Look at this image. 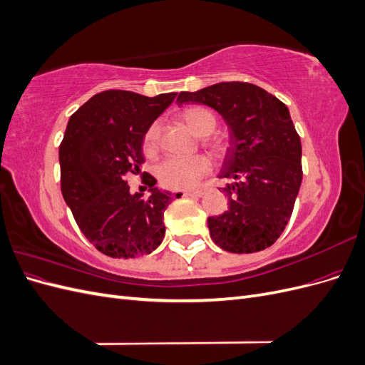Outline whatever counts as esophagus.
Instances as JSON below:
<instances>
[{
    "label": "esophagus",
    "instance_id": "obj_1",
    "mask_svg": "<svg viewBox=\"0 0 365 365\" xmlns=\"http://www.w3.org/2000/svg\"><path fill=\"white\" fill-rule=\"evenodd\" d=\"M204 193H205V190L197 189V190H192V192H185L184 195H185V196H196V197H201Z\"/></svg>",
    "mask_w": 365,
    "mask_h": 365
}]
</instances>
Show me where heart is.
I'll list each match as a JSON object with an SVG mask.
<instances>
[{
  "label": "heart",
  "mask_w": 365,
  "mask_h": 365,
  "mask_svg": "<svg viewBox=\"0 0 365 365\" xmlns=\"http://www.w3.org/2000/svg\"><path fill=\"white\" fill-rule=\"evenodd\" d=\"M181 120L196 137H208L217 125L215 114L202 106H192L185 109L181 114ZM158 140L160 126L153 123L148 128L145 137H143V152L146 153V157L157 155ZM204 145L217 157L225 152V143L222 140H207ZM208 170L210 161L202 155H196L187 160L168 158L158 164L157 178L161 185L168 187V189L180 190L189 189V187L195 185Z\"/></svg>",
  "instance_id": "obj_1"
}]
</instances>
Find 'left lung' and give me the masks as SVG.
Segmentation results:
<instances>
[{
    "instance_id": "1",
    "label": "left lung",
    "mask_w": 365,
    "mask_h": 365,
    "mask_svg": "<svg viewBox=\"0 0 365 365\" xmlns=\"http://www.w3.org/2000/svg\"><path fill=\"white\" fill-rule=\"evenodd\" d=\"M176 103L213 108L230 130L219 178L228 180V210L208 217L213 242L236 254L257 252L280 237L300 190L302 141L289 109L263 88L220 82L180 93Z\"/></svg>"
}]
</instances>
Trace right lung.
Wrapping results in <instances>:
<instances>
[{
	"mask_svg": "<svg viewBox=\"0 0 365 365\" xmlns=\"http://www.w3.org/2000/svg\"><path fill=\"white\" fill-rule=\"evenodd\" d=\"M175 97L109 90L93 96L68 120L59 146L62 196L85 237L109 257L150 254L164 239L172 193L148 175L143 182L150 195H132L125 180L141 172L145 132Z\"/></svg>",
	"mask_w": 365,
	"mask_h": 365,
	"instance_id": "add662e5",
	"label": "right lung"
}]
</instances>
